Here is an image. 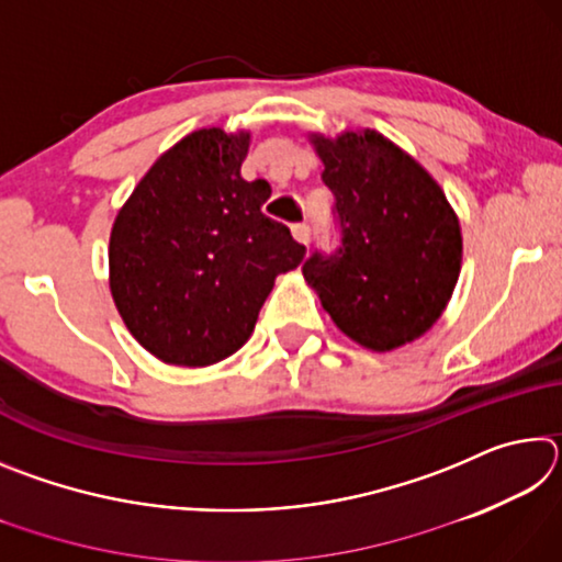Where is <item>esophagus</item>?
I'll return each instance as SVG.
<instances>
[{
  "mask_svg": "<svg viewBox=\"0 0 562 562\" xmlns=\"http://www.w3.org/2000/svg\"><path fill=\"white\" fill-rule=\"evenodd\" d=\"M292 237H294V240H297V243L307 245V243H310V225H307V223L292 225Z\"/></svg>",
  "mask_w": 562,
  "mask_h": 562,
  "instance_id": "obj_1",
  "label": "esophagus"
}]
</instances>
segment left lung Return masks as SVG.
<instances>
[{
	"label": "left lung",
	"mask_w": 562,
	"mask_h": 562,
	"mask_svg": "<svg viewBox=\"0 0 562 562\" xmlns=\"http://www.w3.org/2000/svg\"><path fill=\"white\" fill-rule=\"evenodd\" d=\"M337 198L341 247L304 262V282L331 322L364 349L424 337L459 282V215L434 176L374 128L310 133Z\"/></svg>",
	"instance_id": "8db88e82"
}]
</instances>
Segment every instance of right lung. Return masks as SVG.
Instances as JSON below:
<instances>
[{"label":"right lung","mask_w":562,"mask_h":562,"mask_svg":"<svg viewBox=\"0 0 562 562\" xmlns=\"http://www.w3.org/2000/svg\"><path fill=\"white\" fill-rule=\"evenodd\" d=\"M250 131L188 133L138 180L109 240V288L123 325L156 359L211 367L250 339L274 278L304 245L262 213L272 188L240 166Z\"/></svg>","instance_id":"1"}]
</instances>
